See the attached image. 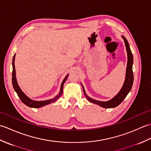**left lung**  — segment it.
I'll return each instance as SVG.
<instances>
[{
  "label": "left lung",
  "mask_w": 151,
  "mask_h": 151,
  "mask_svg": "<svg viewBox=\"0 0 151 151\" xmlns=\"http://www.w3.org/2000/svg\"><path fill=\"white\" fill-rule=\"evenodd\" d=\"M121 37L124 41L125 47H126L128 61H127V69H126V75H125V80H124V84L123 86H122L119 92L114 98L110 99V101H99L95 100V99H93L89 97H88L87 94L86 93L84 86H83V85L82 84L83 91H84V94L86 96V99H87L89 102H92V103L99 105L100 106L104 108H115L118 105H119L121 102H123L124 99L126 98L128 93L130 91L131 89H132V87L133 81H134V75H133V71H132L133 55H132V52H131V50L130 49V46L128 41L123 36H121Z\"/></svg>",
  "instance_id": "1"
}]
</instances>
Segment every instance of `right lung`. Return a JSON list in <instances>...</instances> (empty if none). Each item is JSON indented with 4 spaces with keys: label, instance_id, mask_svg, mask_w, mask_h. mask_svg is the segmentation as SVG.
I'll return each instance as SVG.
<instances>
[{
    "label": "right lung",
    "instance_id": "obj_1",
    "mask_svg": "<svg viewBox=\"0 0 151 151\" xmlns=\"http://www.w3.org/2000/svg\"><path fill=\"white\" fill-rule=\"evenodd\" d=\"M15 54H14V58H13V61H12V66H13V71H12V84H13V87H14V90L16 91V93H17L18 97L19 99H21V101L23 102V103L27 105V106L30 107V108H39L41 107H43L44 106L49 104L50 103H52V102H56L58 99L62 95L63 93V84L66 81V80L68 77L69 74L67 75L65 78H64L63 81H62V84H61V87H60V91L58 95H57L53 99H49V100H46V101H34L32 100V99H30L24 93V92L22 91L20 87H19L18 85V83L17 81V78H16V75H15Z\"/></svg>",
    "mask_w": 151,
    "mask_h": 151
}]
</instances>
